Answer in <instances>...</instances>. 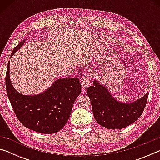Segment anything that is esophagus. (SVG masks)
<instances>
[{"mask_svg": "<svg viewBox=\"0 0 160 160\" xmlns=\"http://www.w3.org/2000/svg\"><path fill=\"white\" fill-rule=\"evenodd\" d=\"M90 83V78L88 76H85L82 78L81 79V85H82V88H87L89 86Z\"/></svg>", "mask_w": 160, "mask_h": 160, "instance_id": "obj_1", "label": "esophagus"}]
</instances>
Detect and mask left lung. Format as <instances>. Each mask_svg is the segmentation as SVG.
Returning a JSON list of instances; mask_svg holds the SVG:
<instances>
[{
  "mask_svg": "<svg viewBox=\"0 0 160 160\" xmlns=\"http://www.w3.org/2000/svg\"><path fill=\"white\" fill-rule=\"evenodd\" d=\"M87 94L90 98L94 118L108 129H121L131 125L142 115L147 104L148 93L132 103L119 102L107 88L94 80Z\"/></svg>",
  "mask_w": 160,
  "mask_h": 160,
  "instance_id": "1",
  "label": "left lung"
}]
</instances>
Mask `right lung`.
Here are the masks:
<instances>
[{
	"instance_id": "right-lung-1",
	"label": "right lung",
	"mask_w": 160,
	"mask_h": 160,
	"mask_svg": "<svg viewBox=\"0 0 160 160\" xmlns=\"http://www.w3.org/2000/svg\"><path fill=\"white\" fill-rule=\"evenodd\" d=\"M20 42L10 58L24 44ZM10 61L8 63L5 87L13 111L22 125L41 133H55L66 125L75 100L81 92L78 78L56 80L47 90L34 96L23 95L16 91L10 79Z\"/></svg>"
}]
</instances>
